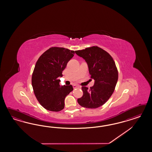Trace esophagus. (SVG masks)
Wrapping results in <instances>:
<instances>
[{"mask_svg":"<svg viewBox=\"0 0 152 152\" xmlns=\"http://www.w3.org/2000/svg\"><path fill=\"white\" fill-rule=\"evenodd\" d=\"M73 88H80V86L78 85H73Z\"/></svg>","mask_w":152,"mask_h":152,"instance_id":"1","label":"esophagus"}]
</instances>
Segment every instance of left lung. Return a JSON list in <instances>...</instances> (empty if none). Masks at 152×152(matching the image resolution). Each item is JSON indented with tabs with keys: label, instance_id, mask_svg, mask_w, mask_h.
<instances>
[{
	"label": "left lung",
	"instance_id": "left-lung-1",
	"mask_svg": "<svg viewBox=\"0 0 152 152\" xmlns=\"http://www.w3.org/2000/svg\"><path fill=\"white\" fill-rule=\"evenodd\" d=\"M88 64L91 78L95 80L90 89L82 86L83 96L77 99L80 105L96 109L104 105L114 91L118 80L115 62L106 51L97 46L75 51Z\"/></svg>",
	"mask_w": 152,
	"mask_h": 152
}]
</instances>
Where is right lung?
Here are the masks:
<instances>
[{
  "label": "right lung",
  "instance_id": "1",
  "mask_svg": "<svg viewBox=\"0 0 152 152\" xmlns=\"http://www.w3.org/2000/svg\"><path fill=\"white\" fill-rule=\"evenodd\" d=\"M75 54V51L62 47H51L36 62L32 77L33 91L40 104L48 110L64 109V99L74 88L71 85L60 86L62 71Z\"/></svg>",
  "mask_w": 152,
  "mask_h": 152
}]
</instances>
